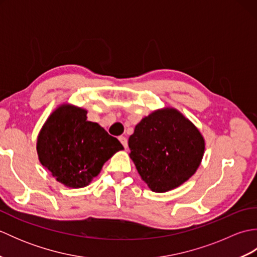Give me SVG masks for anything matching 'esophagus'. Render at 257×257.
<instances>
[{
    "label": "esophagus",
    "mask_w": 257,
    "mask_h": 257,
    "mask_svg": "<svg viewBox=\"0 0 257 257\" xmlns=\"http://www.w3.org/2000/svg\"><path fill=\"white\" fill-rule=\"evenodd\" d=\"M119 140H120V143L122 144V146L124 147V148H127V147H128V140H127V138L123 137V136H121V137H119Z\"/></svg>",
    "instance_id": "1"
}]
</instances>
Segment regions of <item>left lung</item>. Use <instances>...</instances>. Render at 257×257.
I'll return each mask as SVG.
<instances>
[{
    "instance_id": "left-lung-1",
    "label": "left lung",
    "mask_w": 257,
    "mask_h": 257,
    "mask_svg": "<svg viewBox=\"0 0 257 257\" xmlns=\"http://www.w3.org/2000/svg\"><path fill=\"white\" fill-rule=\"evenodd\" d=\"M130 158L154 192L178 188L198 170L205 141L199 129L176 108L152 111L128 140Z\"/></svg>"
}]
</instances>
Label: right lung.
I'll return each mask as SVG.
<instances>
[{"label":"right lung","instance_id":"obj_1","mask_svg":"<svg viewBox=\"0 0 257 257\" xmlns=\"http://www.w3.org/2000/svg\"><path fill=\"white\" fill-rule=\"evenodd\" d=\"M122 149L117 138L87 120L86 109L69 103H63L51 113L36 145L42 166L58 182L73 189L88 185L103 163Z\"/></svg>","mask_w":257,"mask_h":257}]
</instances>
